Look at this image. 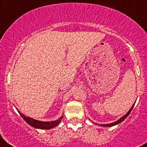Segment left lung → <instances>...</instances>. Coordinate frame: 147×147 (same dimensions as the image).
<instances>
[{
    "instance_id": "obj_1",
    "label": "left lung",
    "mask_w": 147,
    "mask_h": 147,
    "mask_svg": "<svg viewBox=\"0 0 147 147\" xmlns=\"http://www.w3.org/2000/svg\"><path fill=\"white\" fill-rule=\"evenodd\" d=\"M134 105H135V104H134ZM134 105H133L132 107H131V109H130V110L128 111V112H127V113H126V115H125L124 116H123V117H122L121 118L119 119V120H117V121H116V122H114V123H109V124H102V125L99 124V125L100 126H103V127H111V126L116 125H117V124H119V123H121V122H123V120H124L125 119L126 117H127V116H128V115H129V114L131 113V110H132V109H133V108H134Z\"/></svg>"
}]
</instances>
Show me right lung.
Returning a JSON list of instances; mask_svg holds the SVG:
<instances>
[{
    "instance_id": "right-lung-1",
    "label": "right lung",
    "mask_w": 147,
    "mask_h": 147,
    "mask_svg": "<svg viewBox=\"0 0 147 147\" xmlns=\"http://www.w3.org/2000/svg\"><path fill=\"white\" fill-rule=\"evenodd\" d=\"M17 111L18 112L20 113V115L22 116V117L25 120L26 123H28V124L32 126V127H35V128H39V129L49 130V129H51V128H53V127L58 125L63 118V116H61L60 118H59L58 120H54V121L42 122V121H39V120H35V119H32V117H27V116L23 115L22 113H21L20 111L18 110V109Z\"/></svg>"
}]
</instances>
